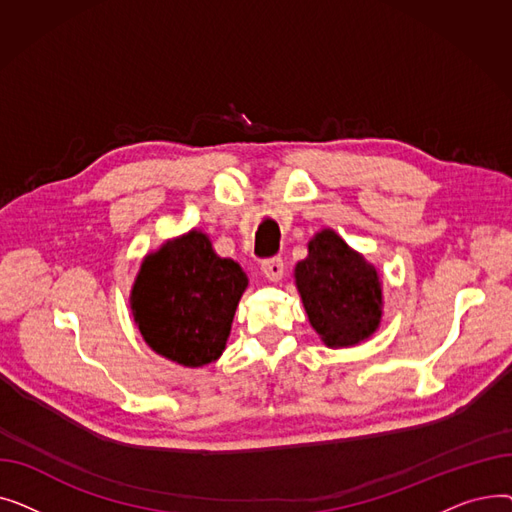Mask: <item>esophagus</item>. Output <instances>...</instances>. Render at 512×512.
Instances as JSON below:
<instances>
[{
	"label": "esophagus",
	"mask_w": 512,
	"mask_h": 512,
	"mask_svg": "<svg viewBox=\"0 0 512 512\" xmlns=\"http://www.w3.org/2000/svg\"><path fill=\"white\" fill-rule=\"evenodd\" d=\"M261 272L263 276L270 280V282H280L284 276V261L280 257H272V259H265L261 263Z\"/></svg>",
	"instance_id": "1"
}]
</instances>
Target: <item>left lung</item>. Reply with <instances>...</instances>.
Segmentation results:
<instances>
[{"mask_svg":"<svg viewBox=\"0 0 512 512\" xmlns=\"http://www.w3.org/2000/svg\"><path fill=\"white\" fill-rule=\"evenodd\" d=\"M309 324L330 348L367 340L382 321L378 270L330 228L309 240V255L294 267Z\"/></svg>","mask_w":512,"mask_h":512,"instance_id":"left-lung-1","label":"left lung"}]
</instances>
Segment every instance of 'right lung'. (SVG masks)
<instances>
[{
    "label": "right lung",
    "instance_id": "right-lung-1",
    "mask_svg": "<svg viewBox=\"0 0 512 512\" xmlns=\"http://www.w3.org/2000/svg\"><path fill=\"white\" fill-rule=\"evenodd\" d=\"M249 278L234 259L213 251L201 230L149 253L134 280L130 309L145 342L184 367L218 361Z\"/></svg>",
    "mask_w": 512,
    "mask_h": 512
}]
</instances>
